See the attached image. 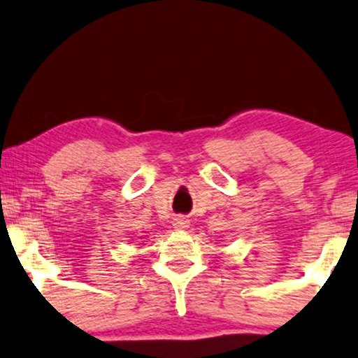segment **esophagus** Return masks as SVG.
Listing matches in <instances>:
<instances>
[{"instance_id":"34e87169","label":"esophagus","mask_w":358,"mask_h":358,"mask_svg":"<svg viewBox=\"0 0 358 358\" xmlns=\"http://www.w3.org/2000/svg\"><path fill=\"white\" fill-rule=\"evenodd\" d=\"M173 227H174V229H178V231H185V229L190 227V222H189V218H185V217H176L173 220Z\"/></svg>"}]
</instances>
